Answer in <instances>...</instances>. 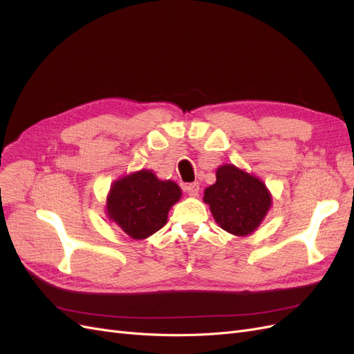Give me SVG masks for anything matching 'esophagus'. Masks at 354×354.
<instances>
[{
	"label": "esophagus",
	"instance_id": "obj_1",
	"mask_svg": "<svg viewBox=\"0 0 354 354\" xmlns=\"http://www.w3.org/2000/svg\"><path fill=\"white\" fill-rule=\"evenodd\" d=\"M185 191H187L189 197H198V194H200V185H198V183L188 184V185H185Z\"/></svg>",
	"mask_w": 354,
	"mask_h": 354
}]
</instances>
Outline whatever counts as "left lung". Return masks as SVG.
Listing matches in <instances>:
<instances>
[{"label": "left lung", "mask_w": 354, "mask_h": 354, "mask_svg": "<svg viewBox=\"0 0 354 354\" xmlns=\"http://www.w3.org/2000/svg\"><path fill=\"white\" fill-rule=\"evenodd\" d=\"M203 201L222 230L245 237L266 219L272 198L259 178L225 163L216 169V183L205 189Z\"/></svg>", "instance_id": "1"}]
</instances>
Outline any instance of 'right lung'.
I'll use <instances>...</instances> for the list:
<instances>
[{
  "label": "right lung",
  "mask_w": 354,
  "mask_h": 354,
  "mask_svg": "<svg viewBox=\"0 0 354 354\" xmlns=\"http://www.w3.org/2000/svg\"><path fill=\"white\" fill-rule=\"evenodd\" d=\"M180 196L183 189L174 180H161L153 170L142 169L114 180L105 212L129 237L144 240L166 225L169 210Z\"/></svg>",
  "instance_id": "right-lung-1"
}]
</instances>
